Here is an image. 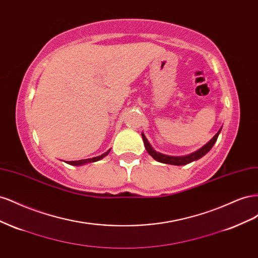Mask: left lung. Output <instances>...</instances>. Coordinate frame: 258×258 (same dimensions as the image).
<instances>
[{"instance_id": "obj_1", "label": "left lung", "mask_w": 258, "mask_h": 258, "mask_svg": "<svg viewBox=\"0 0 258 258\" xmlns=\"http://www.w3.org/2000/svg\"><path fill=\"white\" fill-rule=\"evenodd\" d=\"M221 130H222V128L218 130L217 134L212 139H211L206 145H204L201 148H199L198 151L194 152V153H191L189 155H186V156H170V155H166V154H162V153H159V152H156L154 148L152 147V145L150 144V142H148V140L146 139V137L144 136L143 132H142V139H143V142H144V146L146 148V152L150 154L155 160H157V161L162 162V163H167V165L184 166V165H187V163H190V162H192L195 160H198L201 157H204V156L215 144Z\"/></svg>"}]
</instances>
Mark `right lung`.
Returning <instances> with one entry per match:
<instances>
[{
    "mask_svg": "<svg viewBox=\"0 0 258 258\" xmlns=\"http://www.w3.org/2000/svg\"><path fill=\"white\" fill-rule=\"evenodd\" d=\"M111 152V148L108 150L107 152H105L104 154L97 156V157H93V158H88V159H82V160H74V161H66L67 163L71 166H83V165H87V163H91V162H96L98 160H101L102 158H104L105 156L108 155V153Z\"/></svg>",
    "mask_w": 258,
    "mask_h": 258,
    "instance_id": "obj_1",
    "label": "right lung"
}]
</instances>
